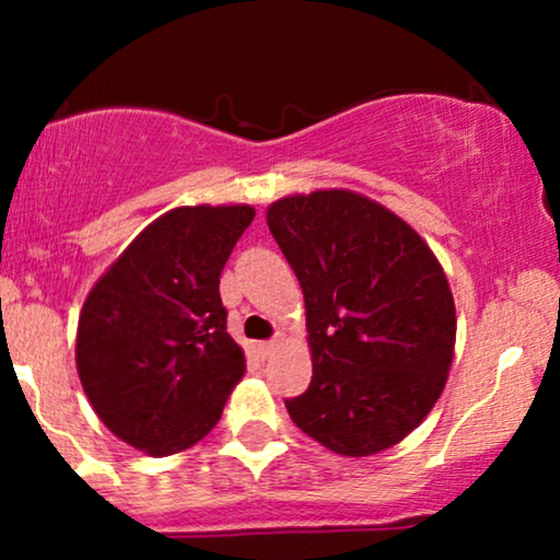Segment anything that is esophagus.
I'll return each instance as SVG.
<instances>
[{
	"label": "esophagus",
	"mask_w": 560,
	"mask_h": 560,
	"mask_svg": "<svg viewBox=\"0 0 560 560\" xmlns=\"http://www.w3.org/2000/svg\"><path fill=\"white\" fill-rule=\"evenodd\" d=\"M276 347H279V339H271V342H260L258 345V352H260L262 358H268L276 350Z\"/></svg>",
	"instance_id": "obj_1"
}]
</instances>
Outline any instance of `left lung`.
<instances>
[{"label": "left lung", "instance_id": "8db88e82", "mask_svg": "<svg viewBox=\"0 0 560 560\" xmlns=\"http://www.w3.org/2000/svg\"><path fill=\"white\" fill-rule=\"evenodd\" d=\"M266 221L302 287L313 358L289 416L347 458L397 445L453 365L455 302L440 260L400 215L350 189L281 197Z\"/></svg>", "mask_w": 560, "mask_h": 560}]
</instances>
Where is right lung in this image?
Returning a JSON list of instances; mask_svg holds the SVG:
<instances>
[{
	"mask_svg": "<svg viewBox=\"0 0 560 560\" xmlns=\"http://www.w3.org/2000/svg\"><path fill=\"white\" fill-rule=\"evenodd\" d=\"M249 205L173 208L100 276L79 316L75 369L94 413L147 455L197 445L244 376L221 271Z\"/></svg>",
	"mask_w": 560,
	"mask_h": 560,
	"instance_id": "add662e5",
	"label": "right lung"
}]
</instances>
